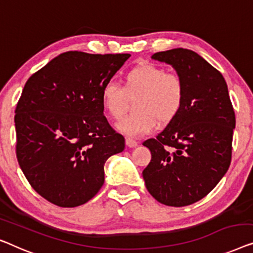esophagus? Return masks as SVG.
I'll use <instances>...</instances> for the list:
<instances>
[{
    "label": "esophagus",
    "mask_w": 253,
    "mask_h": 253,
    "mask_svg": "<svg viewBox=\"0 0 253 253\" xmlns=\"http://www.w3.org/2000/svg\"><path fill=\"white\" fill-rule=\"evenodd\" d=\"M126 144L127 147H135V146H138V141L134 140V139H132V138H126Z\"/></svg>",
    "instance_id": "1"
}]
</instances>
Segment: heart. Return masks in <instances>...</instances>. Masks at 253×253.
Returning a JSON list of instances; mask_svg holds the SVG:
<instances>
[{
    "label": "heart",
    "mask_w": 253,
    "mask_h": 253,
    "mask_svg": "<svg viewBox=\"0 0 253 253\" xmlns=\"http://www.w3.org/2000/svg\"><path fill=\"white\" fill-rule=\"evenodd\" d=\"M186 87L178 73L152 64L138 65L124 75L123 85L105 84L101 91L102 105L109 115L119 120L129 107L130 99H135L137 112L124 116L118 129L127 135L152 132L161 124L171 122L184 105Z\"/></svg>",
    "instance_id": "b5f03b06"
}]
</instances>
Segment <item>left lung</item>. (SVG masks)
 Instances as JSON below:
<instances>
[{
    "instance_id": "1",
    "label": "left lung",
    "mask_w": 253,
    "mask_h": 253,
    "mask_svg": "<svg viewBox=\"0 0 253 253\" xmlns=\"http://www.w3.org/2000/svg\"><path fill=\"white\" fill-rule=\"evenodd\" d=\"M152 58L177 71L186 96L166 129L142 142L152 153L142 177L160 203L186 207L207 196L228 170L235 113L224 76L196 52L178 47Z\"/></svg>"
}]
</instances>
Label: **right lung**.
Masks as SVG:
<instances>
[{
    "label": "right lung",
    "instance_id": "1",
    "mask_svg": "<svg viewBox=\"0 0 253 253\" xmlns=\"http://www.w3.org/2000/svg\"><path fill=\"white\" fill-rule=\"evenodd\" d=\"M129 53L68 51L25 84L14 115L16 154L36 193L61 208L90 201L105 181L104 166L126 141L104 115L101 91Z\"/></svg>",
    "mask_w": 253,
    "mask_h": 253
}]
</instances>
